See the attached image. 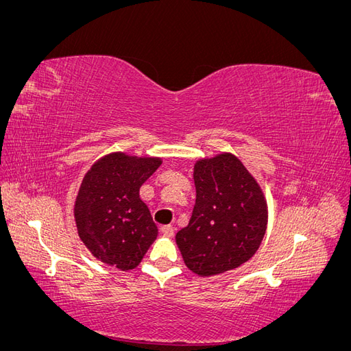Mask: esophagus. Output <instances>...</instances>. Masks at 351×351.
Wrapping results in <instances>:
<instances>
[{"mask_svg":"<svg viewBox=\"0 0 351 351\" xmlns=\"http://www.w3.org/2000/svg\"><path fill=\"white\" fill-rule=\"evenodd\" d=\"M161 232L165 237H173L174 236V227L173 226H162Z\"/></svg>","mask_w":351,"mask_h":351,"instance_id":"esophagus-1","label":"esophagus"}]
</instances>
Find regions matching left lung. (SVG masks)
I'll list each match as a JSON object with an SVG mask.
<instances>
[{
	"label": "left lung",
	"mask_w": 351,
	"mask_h": 351,
	"mask_svg": "<svg viewBox=\"0 0 351 351\" xmlns=\"http://www.w3.org/2000/svg\"><path fill=\"white\" fill-rule=\"evenodd\" d=\"M196 204L189 224L176 234L190 271L209 277L234 269L261 246L267 202L239 158L221 154L195 165Z\"/></svg>",
	"instance_id": "obj_1"
}]
</instances>
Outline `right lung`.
<instances>
[{"mask_svg":"<svg viewBox=\"0 0 351 351\" xmlns=\"http://www.w3.org/2000/svg\"><path fill=\"white\" fill-rule=\"evenodd\" d=\"M159 165V158L119 152L101 158L84 176L74 218L82 241L95 258L121 271L141 263L158 228L139 189Z\"/></svg>","mask_w":351,"mask_h":351,"instance_id":"add662e5","label":"right lung"}]
</instances>
